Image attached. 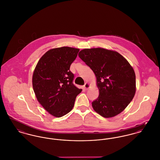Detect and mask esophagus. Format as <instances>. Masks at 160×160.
I'll use <instances>...</instances> for the list:
<instances>
[{"mask_svg": "<svg viewBox=\"0 0 160 160\" xmlns=\"http://www.w3.org/2000/svg\"><path fill=\"white\" fill-rule=\"evenodd\" d=\"M89 88V84L88 83H86L85 85L83 86V89H84L85 90H87Z\"/></svg>", "mask_w": 160, "mask_h": 160, "instance_id": "obj_1", "label": "esophagus"}]
</instances>
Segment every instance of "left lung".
<instances>
[{
    "label": "left lung",
    "instance_id": "8db88e82",
    "mask_svg": "<svg viewBox=\"0 0 160 160\" xmlns=\"http://www.w3.org/2000/svg\"><path fill=\"white\" fill-rule=\"evenodd\" d=\"M78 56L97 78L99 96L92 103L94 111L104 118L122 112L136 91L135 74L129 63L118 52L100 48L83 49Z\"/></svg>",
    "mask_w": 160,
    "mask_h": 160
}]
</instances>
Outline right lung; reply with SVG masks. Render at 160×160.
Here are the masks:
<instances>
[{
  "label": "right lung",
  "mask_w": 160,
  "mask_h": 160,
  "mask_svg": "<svg viewBox=\"0 0 160 160\" xmlns=\"http://www.w3.org/2000/svg\"><path fill=\"white\" fill-rule=\"evenodd\" d=\"M79 49L63 47L49 50L38 60L32 75V86L38 102L56 117L73 108L82 89L73 84L74 75L69 70Z\"/></svg>",
  "instance_id": "right-lung-1"
}]
</instances>
